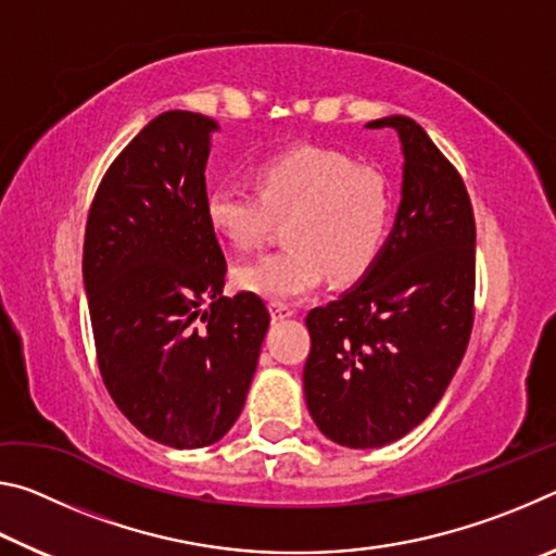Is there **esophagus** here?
<instances>
[{
    "mask_svg": "<svg viewBox=\"0 0 556 556\" xmlns=\"http://www.w3.org/2000/svg\"><path fill=\"white\" fill-rule=\"evenodd\" d=\"M269 314H271V318H275V321H281V318L294 316V308L287 306V304H271L269 306Z\"/></svg>",
    "mask_w": 556,
    "mask_h": 556,
    "instance_id": "34e87169",
    "label": "esophagus"
}]
</instances>
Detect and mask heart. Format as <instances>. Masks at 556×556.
<instances>
[{
  "label": "heart",
  "mask_w": 556,
  "mask_h": 556,
  "mask_svg": "<svg viewBox=\"0 0 556 556\" xmlns=\"http://www.w3.org/2000/svg\"><path fill=\"white\" fill-rule=\"evenodd\" d=\"M257 193L215 186L205 220L223 242L250 250L275 220H287V250L242 262L235 287L285 304L312 294L328 275L353 281L380 257L390 223V188L378 168L331 149L301 147L262 164Z\"/></svg>",
  "instance_id": "b5f03b06"
}]
</instances>
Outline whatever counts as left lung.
Returning a JSON list of instances; mask_svg holds the SVG:
<instances>
[{
    "label": "left lung",
    "instance_id": "obj_1",
    "mask_svg": "<svg viewBox=\"0 0 556 556\" xmlns=\"http://www.w3.org/2000/svg\"><path fill=\"white\" fill-rule=\"evenodd\" d=\"M365 127L400 135L397 218L363 279L306 316L308 412L348 448L392 444L429 417L466 353L476 294L464 178L414 119L392 115Z\"/></svg>",
    "mask_w": 556,
    "mask_h": 556
}]
</instances>
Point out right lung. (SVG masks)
<instances>
[{"label": "right lung", "mask_w": 556, "mask_h": 556, "mask_svg": "<svg viewBox=\"0 0 556 556\" xmlns=\"http://www.w3.org/2000/svg\"><path fill=\"white\" fill-rule=\"evenodd\" d=\"M215 129L186 110L149 122L102 176L83 248L102 382L131 425L174 448L228 434L269 328L260 296H223L228 265L205 220Z\"/></svg>", "instance_id": "obj_1"}]
</instances>
